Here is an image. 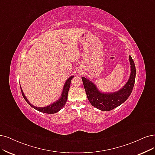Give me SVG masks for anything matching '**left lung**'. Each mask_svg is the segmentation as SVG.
I'll return each instance as SVG.
<instances>
[{
  "mask_svg": "<svg viewBox=\"0 0 155 155\" xmlns=\"http://www.w3.org/2000/svg\"><path fill=\"white\" fill-rule=\"evenodd\" d=\"M129 60L131 65L130 78L123 88L115 93H101L97 89L93 82L86 78L82 77L87 97L93 107L102 111H110L121 105L128 98L132 92L136 75L135 63L130 55L129 56Z\"/></svg>",
  "mask_w": 155,
  "mask_h": 155,
  "instance_id": "left-lung-1",
  "label": "left lung"
}]
</instances>
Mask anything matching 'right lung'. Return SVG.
I'll return each mask as SVG.
<instances>
[{"label": "right lung", "instance_id": "add662e5", "mask_svg": "<svg viewBox=\"0 0 155 155\" xmlns=\"http://www.w3.org/2000/svg\"><path fill=\"white\" fill-rule=\"evenodd\" d=\"M73 78V76H71L66 81V83L64 85V87H63V90H62V94L61 96V98L58 100L56 101L55 102L53 103V104H51V105L47 106V107H35V106L32 105V104H31V103L28 101V100L27 99L24 92H23L21 88L20 87L21 94H22L23 97H24V98L25 99V100L27 101V104L29 105H31L32 108H35L36 110L41 112L46 113V114H54V113L59 112L61 109V108L65 105L67 99H68V94L69 89H70L71 81V79Z\"/></svg>", "mask_w": 155, "mask_h": 155}]
</instances>
